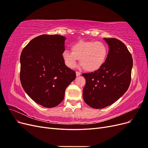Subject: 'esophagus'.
Returning a JSON list of instances; mask_svg holds the SVG:
<instances>
[{
    "mask_svg": "<svg viewBox=\"0 0 148 148\" xmlns=\"http://www.w3.org/2000/svg\"><path fill=\"white\" fill-rule=\"evenodd\" d=\"M80 75H81V73L79 72V71H76V76H77V77H78V76Z\"/></svg>",
    "mask_w": 148,
    "mask_h": 148,
    "instance_id": "34e87169",
    "label": "esophagus"
}]
</instances>
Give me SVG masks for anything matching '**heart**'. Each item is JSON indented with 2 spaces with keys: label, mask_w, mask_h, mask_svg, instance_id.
Returning a JSON list of instances; mask_svg holds the SVG:
<instances>
[{
  "label": "heart",
  "mask_w": 148,
  "mask_h": 148,
  "mask_svg": "<svg viewBox=\"0 0 148 148\" xmlns=\"http://www.w3.org/2000/svg\"><path fill=\"white\" fill-rule=\"evenodd\" d=\"M71 51L64 50L62 52L65 65L70 69H74L79 59L82 66L90 72L101 69L108 55L107 46L101 41H80L71 46Z\"/></svg>",
  "instance_id": "b5f03b06"
}]
</instances>
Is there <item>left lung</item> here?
Masks as SVG:
<instances>
[{"label":"left lung","instance_id":"obj_1","mask_svg":"<svg viewBox=\"0 0 148 148\" xmlns=\"http://www.w3.org/2000/svg\"><path fill=\"white\" fill-rule=\"evenodd\" d=\"M109 45L104 64L86 79L83 91L84 102L92 108L102 109L117 101L127 91L131 82L133 59L124 43L115 38H104Z\"/></svg>","mask_w":148,"mask_h":148}]
</instances>
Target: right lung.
<instances>
[{
  "label": "right lung",
  "mask_w": 148,
  "mask_h": 148,
  "mask_svg": "<svg viewBox=\"0 0 148 148\" xmlns=\"http://www.w3.org/2000/svg\"><path fill=\"white\" fill-rule=\"evenodd\" d=\"M66 38L43 34L33 39L20 56V82L26 94L37 104L47 108L63 101L66 88L76 73L62 60Z\"/></svg>",
  "instance_id": "right-lung-1"
}]
</instances>
